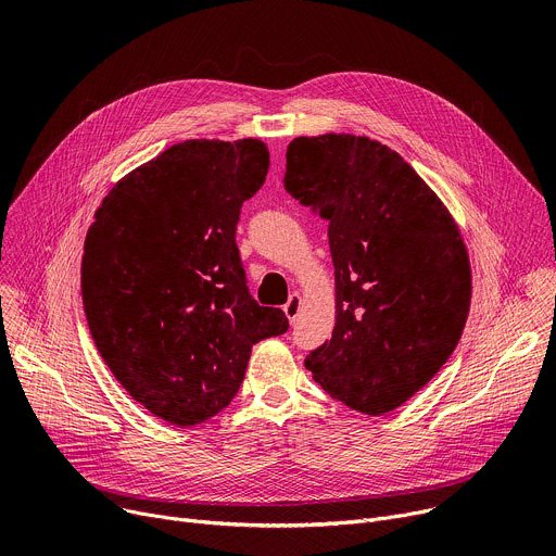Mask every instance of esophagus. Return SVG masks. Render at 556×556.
<instances>
[{
	"label": "esophagus",
	"mask_w": 556,
	"mask_h": 556,
	"mask_svg": "<svg viewBox=\"0 0 556 556\" xmlns=\"http://www.w3.org/2000/svg\"><path fill=\"white\" fill-rule=\"evenodd\" d=\"M300 308H302V298L298 292H292L290 298H288V302L283 304V313H286V317L290 319V321H294V317L300 315Z\"/></svg>",
	"instance_id": "1"
}]
</instances>
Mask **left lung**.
Instances as JSON below:
<instances>
[{
    "mask_svg": "<svg viewBox=\"0 0 556 556\" xmlns=\"http://www.w3.org/2000/svg\"><path fill=\"white\" fill-rule=\"evenodd\" d=\"M283 188L328 220L336 266V328L306 368L351 409L389 414L465 328L471 279L454 218L409 163L362 136L294 138Z\"/></svg>",
    "mask_w": 556,
    "mask_h": 556,
    "instance_id": "8db88e82",
    "label": "left lung"
}]
</instances>
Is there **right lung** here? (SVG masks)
I'll use <instances>...</instances> for the list:
<instances>
[{"label":"right lung","instance_id":"right-lung-1","mask_svg":"<svg viewBox=\"0 0 556 556\" xmlns=\"http://www.w3.org/2000/svg\"><path fill=\"white\" fill-rule=\"evenodd\" d=\"M270 165L262 140H185L114 185L83 256V302L111 374L154 416L192 427L237 395L281 308L248 290L237 224Z\"/></svg>","mask_w":556,"mask_h":556}]
</instances>
